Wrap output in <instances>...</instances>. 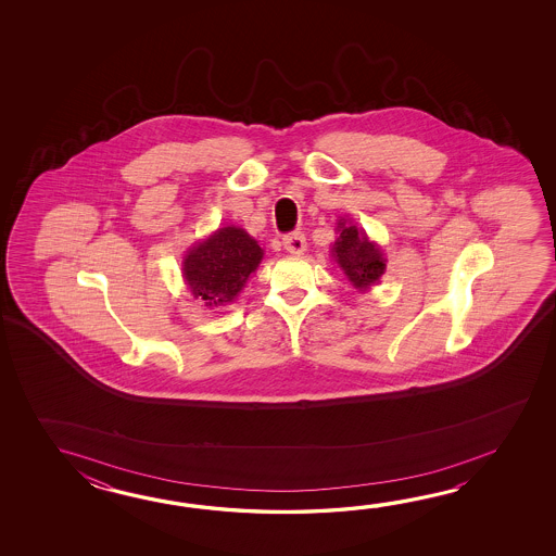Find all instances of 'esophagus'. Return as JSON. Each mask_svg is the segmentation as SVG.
<instances>
[{
	"mask_svg": "<svg viewBox=\"0 0 556 556\" xmlns=\"http://www.w3.org/2000/svg\"><path fill=\"white\" fill-rule=\"evenodd\" d=\"M283 250L290 252V254H304L306 252V237L302 232H294V235H288L283 238Z\"/></svg>",
	"mask_w": 556,
	"mask_h": 556,
	"instance_id": "esophagus-1",
	"label": "esophagus"
}]
</instances>
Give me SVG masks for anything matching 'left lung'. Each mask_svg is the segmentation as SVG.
Segmentation results:
<instances>
[{"label": "left lung", "instance_id": "8db88e82", "mask_svg": "<svg viewBox=\"0 0 556 556\" xmlns=\"http://www.w3.org/2000/svg\"><path fill=\"white\" fill-rule=\"evenodd\" d=\"M336 230L340 237L331 247L333 258L354 288L359 292L369 290L374 283L379 282L381 274L386 273L383 252L376 242L367 238L364 230L355 225H348L343 218Z\"/></svg>", "mask_w": 556, "mask_h": 556}]
</instances>
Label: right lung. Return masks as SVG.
I'll list each match as a JSON object with an SVG mask.
<instances>
[{"label": "right lung", "instance_id": "obj_1", "mask_svg": "<svg viewBox=\"0 0 556 556\" xmlns=\"http://www.w3.org/2000/svg\"><path fill=\"white\" fill-rule=\"evenodd\" d=\"M264 250L244 228L225 226L187 252L182 276L202 306L230 304L261 264Z\"/></svg>", "mask_w": 556, "mask_h": 556}]
</instances>
